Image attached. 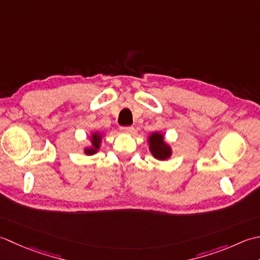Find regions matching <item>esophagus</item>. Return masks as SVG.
Here are the masks:
<instances>
[{
    "label": "esophagus",
    "mask_w": 260,
    "mask_h": 260,
    "mask_svg": "<svg viewBox=\"0 0 260 260\" xmlns=\"http://www.w3.org/2000/svg\"><path fill=\"white\" fill-rule=\"evenodd\" d=\"M120 130L121 132H123V134H132V132L135 131V128L132 125H128V126H121Z\"/></svg>",
    "instance_id": "obj_1"
}]
</instances>
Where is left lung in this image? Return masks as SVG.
Returning <instances> with one entry per match:
<instances>
[{"label":"left lung","mask_w":260,"mask_h":260,"mask_svg":"<svg viewBox=\"0 0 260 260\" xmlns=\"http://www.w3.org/2000/svg\"><path fill=\"white\" fill-rule=\"evenodd\" d=\"M149 144H150V151L152 152L153 157H156L157 159H167L171 156V148H169L165 142H164V137L160 134H152L149 138Z\"/></svg>","instance_id":"8db88e82"}]
</instances>
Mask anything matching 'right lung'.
Here are the masks:
<instances>
[{
    "label": "right lung",
    "instance_id": "add662e5",
    "mask_svg": "<svg viewBox=\"0 0 260 260\" xmlns=\"http://www.w3.org/2000/svg\"><path fill=\"white\" fill-rule=\"evenodd\" d=\"M92 144L93 147L88 148V149H85V152L87 155H93V153L96 152V150L100 148V144H101V136L98 134H94L92 136Z\"/></svg>",
    "mask_w": 260,
    "mask_h": 260
}]
</instances>
